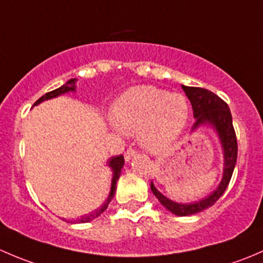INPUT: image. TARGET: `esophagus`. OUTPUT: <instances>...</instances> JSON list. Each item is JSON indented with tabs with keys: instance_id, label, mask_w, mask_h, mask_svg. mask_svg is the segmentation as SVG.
<instances>
[{
	"instance_id": "obj_1",
	"label": "esophagus",
	"mask_w": 263,
	"mask_h": 263,
	"mask_svg": "<svg viewBox=\"0 0 263 263\" xmlns=\"http://www.w3.org/2000/svg\"><path fill=\"white\" fill-rule=\"evenodd\" d=\"M137 154V151L135 150V148H132V147H128L126 150V153H124V159H126V161H128L129 159L132 158V156H135Z\"/></svg>"
}]
</instances>
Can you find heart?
Segmentation results:
<instances>
[{
    "label": "heart",
    "mask_w": 263,
    "mask_h": 263,
    "mask_svg": "<svg viewBox=\"0 0 263 263\" xmlns=\"http://www.w3.org/2000/svg\"><path fill=\"white\" fill-rule=\"evenodd\" d=\"M190 115L187 99L155 86H135L112 108V121L121 132L139 135L148 150L168 147L184 129Z\"/></svg>",
    "instance_id": "b5f03b06"
}]
</instances>
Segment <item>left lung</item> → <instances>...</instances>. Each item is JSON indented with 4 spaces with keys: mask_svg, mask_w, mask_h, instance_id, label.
<instances>
[{
    "mask_svg": "<svg viewBox=\"0 0 263 263\" xmlns=\"http://www.w3.org/2000/svg\"><path fill=\"white\" fill-rule=\"evenodd\" d=\"M182 89L184 90L185 95L192 104L193 117L196 118L193 128L198 127L200 124H213L219 134L220 141H221L222 148H224V176H222L217 190L205 200H201L195 203L174 202V201L169 200L165 196L161 195L151 183V191L155 195V197L160 201L161 205L165 206L174 215L187 216V215L197 214L205 209L210 208L221 197V195L225 192L228 184H229L230 179H232L233 171H234L235 163H237L238 144L237 135H235L234 126H233L232 113H230L228 104L221 98L217 97L210 90L202 89V87L182 85Z\"/></svg>",
    "mask_w": 263,
    "mask_h": 263,
    "instance_id": "8db88e82",
    "label": "left lung"
}]
</instances>
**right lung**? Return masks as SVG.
Instances as JSON below:
<instances>
[{
	"label": "right lung",
	"instance_id": "add662e5",
	"mask_svg": "<svg viewBox=\"0 0 263 263\" xmlns=\"http://www.w3.org/2000/svg\"><path fill=\"white\" fill-rule=\"evenodd\" d=\"M73 84H75V80L72 79V80L67 81V84H65L63 86L58 87V89L52 90V91L44 94L43 97L39 98V99L36 100L35 103H34V105L39 104V103L43 102V100L50 99V98H55V97H58V95H61V94H65V92H67V91H72V90H75V86H73ZM123 165H124V158H123V155H122V154H121V155L113 156V158L110 159L109 166L113 169V178H112V187H110V192H109V196H108L107 201H105L104 205H103L102 208L99 209V210H95L94 213H91L89 215H85V216H81L80 219L78 220V222H89V221H91V220H94L95 217L99 216V215L102 214L103 211H104L105 209L108 208V205H109V202L112 201L113 196H115V193H116V188H117L116 184H117V181H118L119 176H121V171H122V168H123Z\"/></svg>",
	"mask_w": 263,
	"mask_h": 263
}]
</instances>
